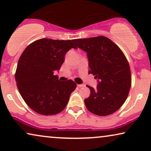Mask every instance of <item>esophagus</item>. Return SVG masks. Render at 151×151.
Listing matches in <instances>:
<instances>
[{
  "instance_id": "34e87169",
  "label": "esophagus",
  "mask_w": 151,
  "mask_h": 151,
  "mask_svg": "<svg viewBox=\"0 0 151 151\" xmlns=\"http://www.w3.org/2000/svg\"><path fill=\"white\" fill-rule=\"evenodd\" d=\"M77 86H78V87H84V86H85V84H77Z\"/></svg>"
}]
</instances>
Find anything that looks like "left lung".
I'll use <instances>...</instances> for the list:
<instances>
[{
    "instance_id": "obj_1",
    "label": "left lung",
    "mask_w": 151,
    "mask_h": 151,
    "mask_svg": "<svg viewBox=\"0 0 151 151\" xmlns=\"http://www.w3.org/2000/svg\"><path fill=\"white\" fill-rule=\"evenodd\" d=\"M80 49L87 53L88 73L98 79V85L90 88L91 95L84 100L86 109L100 116H106L122 106L131 86L130 66L117 45L106 37L75 39Z\"/></svg>"
}]
</instances>
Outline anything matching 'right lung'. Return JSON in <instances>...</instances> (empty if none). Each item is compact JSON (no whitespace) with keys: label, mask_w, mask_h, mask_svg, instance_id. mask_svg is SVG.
I'll return each instance as SVG.
<instances>
[{"label":"right lung","mask_w":151,"mask_h":151,"mask_svg":"<svg viewBox=\"0 0 151 151\" xmlns=\"http://www.w3.org/2000/svg\"><path fill=\"white\" fill-rule=\"evenodd\" d=\"M74 40L41 38L29 45L20 55L15 73L18 89L29 108L43 115H55L67 106L77 84L62 82L53 71L59 70Z\"/></svg>","instance_id":"obj_1"}]
</instances>
